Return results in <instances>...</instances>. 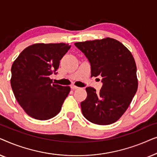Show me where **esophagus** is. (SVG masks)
I'll return each mask as SVG.
<instances>
[{
  "label": "esophagus",
  "mask_w": 157,
  "mask_h": 157,
  "mask_svg": "<svg viewBox=\"0 0 157 157\" xmlns=\"http://www.w3.org/2000/svg\"><path fill=\"white\" fill-rule=\"evenodd\" d=\"M71 89L72 90H76V89H79V87L76 86H74V85H71Z\"/></svg>",
  "instance_id": "esophagus-1"
}]
</instances>
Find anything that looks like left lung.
Returning a JSON list of instances; mask_svg holds the SVG:
<instances>
[{"label":"left lung","mask_w":157,"mask_h":157,"mask_svg":"<svg viewBox=\"0 0 157 157\" xmlns=\"http://www.w3.org/2000/svg\"><path fill=\"white\" fill-rule=\"evenodd\" d=\"M91 64V76L102 77L98 92L87 87V97L81 103L86 119L108 125L120 119L128 109L138 88L136 66L128 48L111 38L74 44Z\"/></svg>","instance_id":"left-lung-1"}]
</instances>
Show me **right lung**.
<instances>
[{"mask_svg": "<svg viewBox=\"0 0 157 157\" xmlns=\"http://www.w3.org/2000/svg\"><path fill=\"white\" fill-rule=\"evenodd\" d=\"M71 46L36 44L25 48L11 67L10 84L17 101L33 119L48 120L60 112L70 92L69 86L52 83L49 78Z\"/></svg>", "mask_w": 157, "mask_h": 157, "instance_id": "obj_1", "label": "right lung"}]
</instances>
